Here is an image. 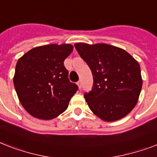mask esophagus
<instances>
[{
  "label": "esophagus",
  "mask_w": 157,
  "mask_h": 157,
  "mask_svg": "<svg viewBox=\"0 0 157 157\" xmlns=\"http://www.w3.org/2000/svg\"><path fill=\"white\" fill-rule=\"evenodd\" d=\"M77 86L79 87V89H81V86H82V82H81V81H79L78 82H77Z\"/></svg>",
  "instance_id": "1"
}]
</instances>
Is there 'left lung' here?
<instances>
[{
  "instance_id": "1",
  "label": "left lung",
  "mask_w": 157,
  "mask_h": 157,
  "mask_svg": "<svg viewBox=\"0 0 157 157\" xmlns=\"http://www.w3.org/2000/svg\"><path fill=\"white\" fill-rule=\"evenodd\" d=\"M74 45L93 74L92 90L84 95L92 112L109 122L127 116L138 103L143 86L138 61L114 45L81 42Z\"/></svg>"
}]
</instances>
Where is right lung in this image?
<instances>
[{
	"label": "right lung",
	"mask_w": 157,
	"mask_h": 157,
	"mask_svg": "<svg viewBox=\"0 0 157 157\" xmlns=\"http://www.w3.org/2000/svg\"><path fill=\"white\" fill-rule=\"evenodd\" d=\"M72 50L70 44H50L33 48L18 59L13 85L22 106L33 117L54 119L68 107L78 90L63 64Z\"/></svg>",
	"instance_id": "obj_1"
}]
</instances>
